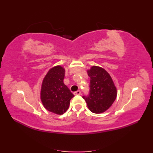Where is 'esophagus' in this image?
Masks as SVG:
<instances>
[{
  "instance_id": "34e87169",
  "label": "esophagus",
  "mask_w": 153,
  "mask_h": 153,
  "mask_svg": "<svg viewBox=\"0 0 153 153\" xmlns=\"http://www.w3.org/2000/svg\"><path fill=\"white\" fill-rule=\"evenodd\" d=\"M74 94H75V95H80L81 94V91L80 90H78V91L74 92Z\"/></svg>"
}]
</instances>
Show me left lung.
Masks as SVG:
<instances>
[{"mask_svg":"<svg viewBox=\"0 0 153 153\" xmlns=\"http://www.w3.org/2000/svg\"><path fill=\"white\" fill-rule=\"evenodd\" d=\"M87 73L91 78L89 94L82 98L92 112L103 113L112 106L116 99V87L108 73L102 68L92 66Z\"/></svg>","mask_w":153,"mask_h":153,"instance_id":"left-lung-1","label":"left lung"}]
</instances>
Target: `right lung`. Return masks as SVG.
I'll list each match as a JSON object with an SVG mask.
<instances>
[{
	"instance_id": "add662e5",
	"label": "right lung",
	"mask_w": 153,
	"mask_h": 153,
	"mask_svg": "<svg viewBox=\"0 0 153 153\" xmlns=\"http://www.w3.org/2000/svg\"><path fill=\"white\" fill-rule=\"evenodd\" d=\"M65 70L61 66L50 69L45 76L41 89V100L45 108L51 112L61 115L68 109L74 97L63 80Z\"/></svg>"
}]
</instances>
